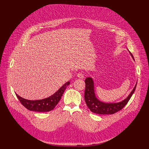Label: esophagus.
<instances>
[{
	"instance_id": "1",
	"label": "esophagus",
	"mask_w": 149,
	"mask_h": 149,
	"mask_svg": "<svg viewBox=\"0 0 149 149\" xmlns=\"http://www.w3.org/2000/svg\"><path fill=\"white\" fill-rule=\"evenodd\" d=\"M77 77L79 78H81V79H83L84 77V73L82 72H79L77 74Z\"/></svg>"
}]
</instances>
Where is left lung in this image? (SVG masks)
Returning a JSON list of instances; mask_svg holds the SVG:
<instances>
[{
    "mask_svg": "<svg viewBox=\"0 0 149 149\" xmlns=\"http://www.w3.org/2000/svg\"><path fill=\"white\" fill-rule=\"evenodd\" d=\"M130 54L134 59L132 53L130 52ZM85 82H86V90H85L84 99L86 104L92 112L98 114H113L121 110L130 100L137 86L136 84L129 95L122 101L116 103H105L100 101L96 98L94 93V81L92 78H87L85 80Z\"/></svg>",
    "mask_w": 149,
    "mask_h": 149,
    "instance_id": "obj_1",
    "label": "left lung"
}]
</instances>
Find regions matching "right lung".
I'll return each instance as SVG.
<instances>
[{"instance_id": "obj_1", "label": "right lung", "mask_w": 149, "mask_h": 149, "mask_svg": "<svg viewBox=\"0 0 149 149\" xmlns=\"http://www.w3.org/2000/svg\"><path fill=\"white\" fill-rule=\"evenodd\" d=\"M70 84V82L68 81L64 85H63L55 94L42 100H28L20 97L16 94V95L20 103L28 110L38 112H48L52 110L55 107L61 100L63 92Z\"/></svg>"}]
</instances>
